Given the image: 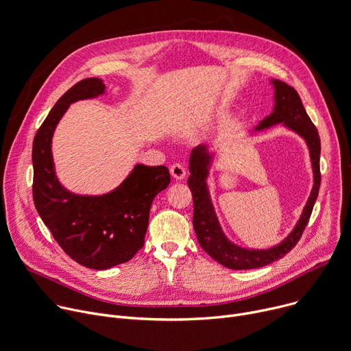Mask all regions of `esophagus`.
Segmentation results:
<instances>
[{
	"instance_id": "34e87169",
	"label": "esophagus",
	"mask_w": 351,
	"mask_h": 351,
	"mask_svg": "<svg viewBox=\"0 0 351 351\" xmlns=\"http://www.w3.org/2000/svg\"><path fill=\"white\" fill-rule=\"evenodd\" d=\"M169 171H171V175H172L176 180H182V179L184 178V175H186V168H184V165L180 164V162H176V164L171 165Z\"/></svg>"
}]
</instances>
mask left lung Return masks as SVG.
I'll return each mask as SVG.
<instances>
[{
	"label": "left lung",
	"instance_id": "obj_1",
	"mask_svg": "<svg viewBox=\"0 0 351 351\" xmlns=\"http://www.w3.org/2000/svg\"><path fill=\"white\" fill-rule=\"evenodd\" d=\"M276 88V105L274 112L261 121L256 130L266 129L276 123H284L291 130L298 133L305 138L309 152L311 161L313 168V187L311 196L306 202L304 213L295 226L294 231L287 237L280 245L265 249V250H249L239 247L231 243L226 235L222 234L218 219L214 214V208L211 206L207 184L204 182L208 171L207 165L210 164L211 156L207 154L206 147H197L193 149L192 156H190V178L187 184L192 190L193 196V227L197 235V241L200 246L210 254V256L232 270H246V269H258L267 266L281 258H284L301 239L302 232L311 218L313 204L316 202L317 193H319L321 186V168H319V158H321V138L317 134L315 124L311 121L309 116L305 112V108L301 102L298 92L287 85L282 81H273Z\"/></svg>",
	"mask_w": 351,
	"mask_h": 351
}]
</instances>
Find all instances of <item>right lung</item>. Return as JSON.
Instances as JSON below:
<instances>
[{
	"label": "right lung",
	"instance_id": "right-lung-1",
	"mask_svg": "<svg viewBox=\"0 0 351 351\" xmlns=\"http://www.w3.org/2000/svg\"><path fill=\"white\" fill-rule=\"evenodd\" d=\"M99 78H85L56 102L34 140V202L53 238L77 263L105 270L129 262L144 246L154 197L167 189V167L137 165L116 190L104 196H78L62 187L51 158V137L70 104L104 93Z\"/></svg>",
	"mask_w": 351,
	"mask_h": 351
}]
</instances>
